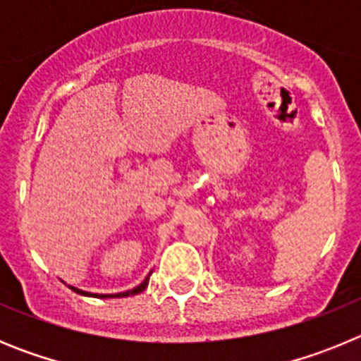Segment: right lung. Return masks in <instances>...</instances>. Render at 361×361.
I'll use <instances>...</instances> for the list:
<instances>
[{
    "label": "right lung",
    "instance_id": "obj_1",
    "mask_svg": "<svg viewBox=\"0 0 361 361\" xmlns=\"http://www.w3.org/2000/svg\"><path fill=\"white\" fill-rule=\"evenodd\" d=\"M149 275H152V273H149ZM149 275L146 276V279L142 280V282L139 283V286H137V288L130 289V291L117 293V295H97V293H86V291H81V289L73 288V286H68V288L72 289V291H75V293H78V295H82V296H94V298H124V296H130V295H139V293H141V291H145V289L148 288V280H149Z\"/></svg>",
    "mask_w": 361,
    "mask_h": 361
}]
</instances>
